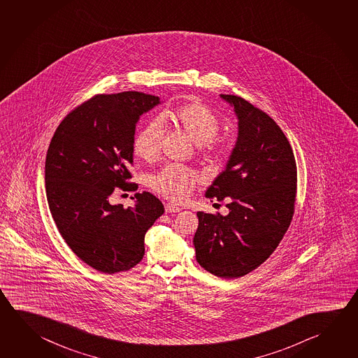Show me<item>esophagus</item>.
<instances>
[{
	"label": "esophagus",
	"instance_id": "1",
	"mask_svg": "<svg viewBox=\"0 0 358 358\" xmlns=\"http://www.w3.org/2000/svg\"><path fill=\"white\" fill-rule=\"evenodd\" d=\"M164 210H166V213H180V211H181V208H180L178 206H176V205H173V203H166Z\"/></svg>",
	"mask_w": 358,
	"mask_h": 358
}]
</instances>
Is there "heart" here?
<instances>
[{
    "mask_svg": "<svg viewBox=\"0 0 358 358\" xmlns=\"http://www.w3.org/2000/svg\"><path fill=\"white\" fill-rule=\"evenodd\" d=\"M164 124L185 133L197 145V151L210 159L225 156L227 145L217 138L221 120L216 112L200 101H187L164 110L159 120H148L134 134L132 148L137 157L145 162H156L161 151ZM201 181L199 172L185 166L171 164L150 178L156 194L173 202L186 200Z\"/></svg>",
    "mask_w": 358,
    "mask_h": 358,
    "instance_id": "heart-1",
    "label": "heart"
}]
</instances>
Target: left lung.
Here are the masks:
<instances>
[{"label": "left lung", "mask_w": 358, "mask_h": 358, "mask_svg": "<svg viewBox=\"0 0 358 358\" xmlns=\"http://www.w3.org/2000/svg\"><path fill=\"white\" fill-rule=\"evenodd\" d=\"M221 98L238 115V141L206 197L226 199L230 213H197L194 245L203 269L235 279L260 266L288 230L294 215L296 164L292 145L273 118L238 95Z\"/></svg>", "instance_id": "8db88e82"}]
</instances>
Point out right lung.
<instances>
[{
    "label": "right lung",
    "instance_id": "right-lung-1",
    "mask_svg": "<svg viewBox=\"0 0 358 358\" xmlns=\"http://www.w3.org/2000/svg\"><path fill=\"white\" fill-rule=\"evenodd\" d=\"M158 103L139 92L94 95L51 138L45 187L52 219L76 257L104 274L132 269L143 259L145 232L164 213L145 191L132 197L134 207L109 203L114 188H138L131 181L136 124Z\"/></svg>",
    "mask_w": 358,
    "mask_h": 358
}]
</instances>
